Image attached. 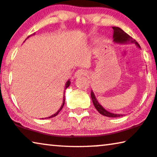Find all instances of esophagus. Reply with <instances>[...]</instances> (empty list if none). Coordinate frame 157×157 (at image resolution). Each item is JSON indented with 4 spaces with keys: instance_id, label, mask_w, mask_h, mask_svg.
Instances as JSON below:
<instances>
[{
    "instance_id": "1",
    "label": "esophagus",
    "mask_w": 157,
    "mask_h": 157,
    "mask_svg": "<svg viewBox=\"0 0 157 157\" xmlns=\"http://www.w3.org/2000/svg\"><path fill=\"white\" fill-rule=\"evenodd\" d=\"M87 75V72L85 70L80 69V70H77L75 74V78H80V77L85 76V75Z\"/></svg>"
}]
</instances>
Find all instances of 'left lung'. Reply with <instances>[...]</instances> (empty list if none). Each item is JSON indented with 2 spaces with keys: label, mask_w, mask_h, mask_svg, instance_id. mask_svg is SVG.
I'll use <instances>...</instances> for the list:
<instances>
[{
  "label": "left lung",
  "mask_w": 157,
  "mask_h": 157,
  "mask_svg": "<svg viewBox=\"0 0 157 157\" xmlns=\"http://www.w3.org/2000/svg\"><path fill=\"white\" fill-rule=\"evenodd\" d=\"M112 29L114 30V33H113V40L117 43H134L136 44V45L140 48V45H139L137 42L134 39L132 38L131 36H129V35L124 31L123 30L121 29L120 28L118 27H112ZM91 98L93 102V105L94 107L96 108V109L100 112L101 114H102L104 116L108 117H119L123 116L122 114H114L111 113V112H108L102 106L100 105V103L98 102V101L97 100V99L94 96V94L93 91H91Z\"/></svg>",
  "instance_id": "left-lung-1"
}]
</instances>
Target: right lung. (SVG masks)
Returning <instances> with one entry per match:
<instances>
[{"instance_id": "obj_1", "label": "right lung", "mask_w": 157, "mask_h": 157, "mask_svg": "<svg viewBox=\"0 0 157 157\" xmlns=\"http://www.w3.org/2000/svg\"><path fill=\"white\" fill-rule=\"evenodd\" d=\"M33 35H35V33H33ZM30 36H28V37H29ZM70 80H68L67 82H66V84H65V90H66V89H67V88L68 87H69V86H70ZM63 98H64V100H63V105H62V106H61V107L60 108H59V110H58V111H57V112H56V113H55L54 114H52V116H50V117H47V119H50V118H52V117H56V116H57V114H58V113H59V112H60V110L62 109H63V106H64V105H65V95H64V97H63ZM46 119V118H45Z\"/></svg>"}]
</instances>
